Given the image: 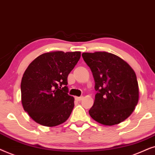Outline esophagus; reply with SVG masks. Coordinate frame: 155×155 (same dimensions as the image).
I'll list each match as a JSON object with an SVG mask.
<instances>
[{"label":"esophagus","instance_id":"obj_1","mask_svg":"<svg viewBox=\"0 0 155 155\" xmlns=\"http://www.w3.org/2000/svg\"><path fill=\"white\" fill-rule=\"evenodd\" d=\"M83 98H84V96H80V97L76 96L75 97V99L76 101H81Z\"/></svg>","mask_w":155,"mask_h":155}]
</instances>
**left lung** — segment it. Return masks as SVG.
I'll use <instances>...</instances> for the list:
<instances>
[{
  "instance_id": "obj_1",
  "label": "left lung",
  "mask_w": 155,
  "mask_h": 155,
  "mask_svg": "<svg viewBox=\"0 0 155 155\" xmlns=\"http://www.w3.org/2000/svg\"><path fill=\"white\" fill-rule=\"evenodd\" d=\"M90 67L97 94L88 111L94 120L114 125L130 115L139 100V86L135 72L126 61L107 51L82 54Z\"/></svg>"
}]
</instances>
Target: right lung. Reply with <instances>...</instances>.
<instances>
[{"label":"right lung","mask_w":155,"mask_h":155,"mask_svg":"<svg viewBox=\"0 0 155 155\" xmlns=\"http://www.w3.org/2000/svg\"><path fill=\"white\" fill-rule=\"evenodd\" d=\"M81 57V51H51L31 62L22 76L20 89L25 111L47 127L64 123L74 107L68 94L67 77Z\"/></svg>","instance_id":"1"}]
</instances>
